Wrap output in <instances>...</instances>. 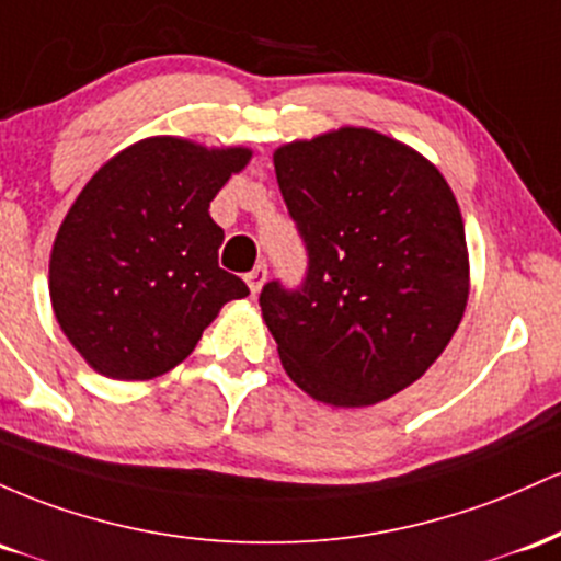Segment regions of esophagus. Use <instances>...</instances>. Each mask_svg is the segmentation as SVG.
<instances>
[{
  "instance_id": "34e87169",
  "label": "esophagus",
  "mask_w": 561,
  "mask_h": 561,
  "mask_svg": "<svg viewBox=\"0 0 561 561\" xmlns=\"http://www.w3.org/2000/svg\"><path fill=\"white\" fill-rule=\"evenodd\" d=\"M264 280H267V267H264V264H256L251 273H247V283H249V288H251V294H254V297L262 291Z\"/></svg>"
}]
</instances>
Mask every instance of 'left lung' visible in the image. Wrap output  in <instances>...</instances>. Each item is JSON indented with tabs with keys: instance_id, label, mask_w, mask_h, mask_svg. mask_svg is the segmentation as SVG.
I'll list each match as a JSON object with an SVG mask.
<instances>
[{
	"instance_id": "obj_1",
	"label": "left lung",
	"mask_w": 561,
	"mask_h": 561,
	"mask_svg": "<svg viewBox=\"0 0 561 561\" xmlns=\"http://www.w3.org/2000/svg\"><path fill=\"white\" fill-rule=\"evenodd\" d=\"M273 163L310 256L297 291L260 294L283 368L325 405H376L426 374L467 310L458 201L419 150L365 127L286 142Z\"/></svg>"
}]
</instances>
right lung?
<instances>
[{
    "mask_svg": "<svg viewBox=\"0 0 561 561\" xmlns=\"http://www.w3.org/2000/svg\"><path fill=\"white\" fill-rule=\"evenodd\" d=\"M249 148L145 137L81 187L49 254V299L90 368L118 381L167 374L247 283L217 262L209 204Z\"/></svg>",
    "mask_w": 561,
    "mask_h": 561,
    "instance_id": "right-lung-1",
    "label": "right lung"
}]
</instances>
